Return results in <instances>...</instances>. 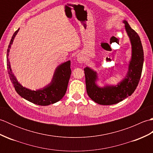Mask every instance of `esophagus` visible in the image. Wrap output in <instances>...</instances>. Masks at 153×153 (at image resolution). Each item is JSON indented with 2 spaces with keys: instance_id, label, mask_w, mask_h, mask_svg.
Segmentation results:
<instances>
[{
  "instance_id": "34e87169",
  "label": "esophagus",
  "mask_w": 153,
  "mask_h": 153,
  "mask_svg": "<svg viewBox=\"0 0 153 153\" xmlns=\"http://www.w3.org/2000/svg\"><path fill=\"white\" fill-rule=\"evenodd\" d=\"M77 60H78V62H79L80 63H82L83 60H84V59L81 56H77Z\"/></svg>"
}]
</instances>
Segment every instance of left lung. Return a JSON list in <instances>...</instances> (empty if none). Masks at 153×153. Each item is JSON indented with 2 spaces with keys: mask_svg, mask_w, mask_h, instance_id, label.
Returning a JSON list of instances; mask_svg holds the SVG:
<instances>
[{
  "mask_svg": "<svg viewBox=\"0 0 153 153\" xmlns=\"http://www.w3.org/2000/svg\"><path fill=\"white\" fill-rule=\"evenodd\" d=\"M123 23L132 45L131 60L126 78L118 85L100 88L95 84L97 76L95 71L87 67L84 69L87 93L93 101L99 105H114L131 95L137 88L141 78L144 54L140 37L137 32L129 26L128 22L123 21Z\"/></svg>",
  "mask_w": 153,
  "mask_h": 153,
  "instance_id": "8db88e82",
  "label": "left lung"
}]
</instances>
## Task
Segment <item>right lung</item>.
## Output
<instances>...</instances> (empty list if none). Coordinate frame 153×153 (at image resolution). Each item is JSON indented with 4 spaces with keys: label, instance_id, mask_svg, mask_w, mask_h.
<instances>
[{
    "label": "right lung",
    "instance_id": "add662e5",
    "mask_svg": "<svg viewBox=\"0 0 153 153\" xmlns=\"http://www.w3.org/2000/svg\"><path fill=\"white\" fill-rule=\"evenodd\" d=\"M18 31L19 29L16 30L12 35L7 49V60H7L8 73L16 91L23 98L35 105L47 106L59 101L62 99L67 90L68 82H69L71 73L70 61L62 64L56 68L52 82L44 89L37 91H31L25 88L18 82L16 77L12 74L8 58L10 48Z\"/></svg>",
    "mask_w": 153,
    "mask_h": 153
}]
</instances>
